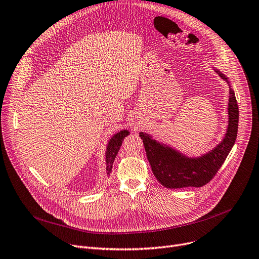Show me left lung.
<instances>
[{"instance_id":"8db88e82","label":"left lung","mask_w":259,"mask_h":259,"mask_svg":"<svg viewBox=\"0 0 259 259\" xmlns=\"http://www.w3.org/2000/svg\"><path fill=\"white\" fill-rule=\"evenodd\" d=\"M219 76L228 82L223 73ZM229 83V82H228ZM239 110L235 93L230 88L229 98V127L226 137L215 149L199 158L184 157L168 146H163L153 140L149 135L140 133L146 157L152 166L154 176L163 187L181 189L188 187L200 188L210 182L224 164L235 143L238 131Z\"/></svg>"}]
</instances>
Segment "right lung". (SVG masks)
<instances>
[{
    "label": "right lung",
    "instance_id": "obj_1",
    "mask_svg": "<svg viewBox=\"0 0 259 259\" xmlns=\"http://www.w3.org/2000/svg\"><path fill=\"white\" fill-rule=\"evenodd\" d=\"M128 134L130 133L127 131H121L120 133L116 134L112 139H110L108 146H107V151H106V173H107V175L110 173V171H112L115 158L119 152L122 141L127 136Z\"/></svg>",
    "mask_w": 259,
    "mask_h": 259
}]
</instances>
